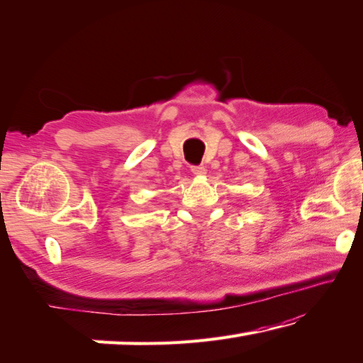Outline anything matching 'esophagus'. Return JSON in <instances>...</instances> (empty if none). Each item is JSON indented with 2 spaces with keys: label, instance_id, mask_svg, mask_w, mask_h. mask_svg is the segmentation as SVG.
Listing matches in <instances>:
<instances>
[{
  "label": "esophagus",
  "instance_id": "obj_1",
  "mask_svg": "<svg viewBox=\"0 0 363 363\" xmlns=\"http://www.w3.org/2000/svg\"><path fill=\"white\" fill-rule=\"evenodd\" d=\"M191 171L194 172L195 176H203L205 172H206V169H205V166H202V164H197V166H192L191 168Z\"/></svg>",
  "mask_w": 363,
  "mask_h": 363
}]
</instances>
